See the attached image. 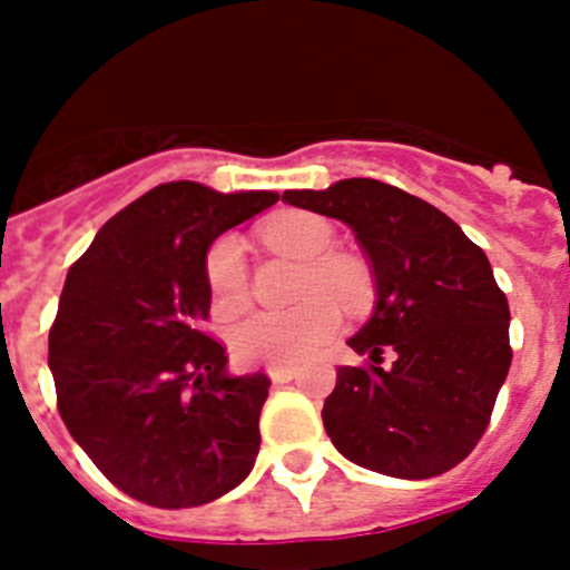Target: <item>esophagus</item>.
<instances>
[{"mask_svg": "<svg viewBox=\"0 0 570 570\" xmlns=\"http://www.w3.org/2000/svg\"><path fill=\"white\" fill-rule=\"evenodd\" d=\"M267 375H269V381L273 383H289L292 377H295V366H269L267 370Z\"/></svg>", "mask_w": 570, "mask_h": 570, "instance_id": "esophagus-1", "label": "esophagus"}]
</instances>
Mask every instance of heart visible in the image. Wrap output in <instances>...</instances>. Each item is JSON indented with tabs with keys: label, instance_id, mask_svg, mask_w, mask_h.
<instances>
[{
	"label": "heart",
	"instance_id": "obj_1",
	"mask_svg": "<svg viewBox=\"0 0 570 570\" xmlns=\"http://www.w3.org/2000/svg\"><path fill=\"white\" fill-rule=\"evenodd\" d=\"M262 237L273 248L306 262V275L301 281V301L306 303L292 312L250 314L232 327L228 342L239 364H297L331 342L342 327V312L333 301L344 303L353 312L370 306L372 278L358 258L336 253V228L314 212H289L275 217L262 228ZM204 275L217 314L232 317L248 306V256L239 234H220L209 245Z\"/></svg>",
	"mask_w": 570,
	"mask_h": 570
}]
</instances>
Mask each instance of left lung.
Segmentation results:
<instances>
[{
  "instance_id": "obj_1",
  "label": "left lung",
  "mask_w": 570,
  "mask_h": 570,
  "mask_svg": "<svg viewBox=\"0 0 570 570\" xmlns=\"http://www.w3.org/2000/svg\"><path fill=\"white\" fill-rule=\"evenodd\" d=\"M284 200L353 228L375 273L372 320L350 338L322 422L347 461L428 480L476 446L508 377L510 308L482 248L428 200L377 178L286 189ZM395 361L383 371L382 353Z\"/></svg>"
}]
</instances>
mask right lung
Masks as SVG:
<instances>
[{"label":"right lung","instance_id":"right-lung-1","mask_svg":"<svg viewBox=\"0 0 570 570\" xmlns=\"http://www.w3.org/2000/svg\"><path fill=\"white\" fill-rule=\"evenodd\" d=\"M278 200L168 181L120 209L71 264L49 331L68 433L137 502L198 508L256 463L269 377H232L204 331L209 245Z\"/></svg>","mask_w":570,"mask_h":570}]
</instances>
